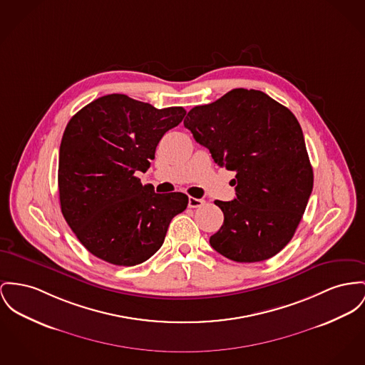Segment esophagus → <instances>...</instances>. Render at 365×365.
Instances as JSON below:
<instances>
[{"mask_svg":"<svg viewBox=\"0 0 365 365\" xmlns=\"http://www.w3.org/2000/svg\"><path fill=\"white\" fill-rule=\"evenodd\" d=\"M205 205V200L203 199H199V197H194V196H190L188 197V206L190 207H200Z\"/></svg>","mask_w":365,"mask_h":365,"instance_id":"esophagus-1","label":"esophagus"}]
</instances>
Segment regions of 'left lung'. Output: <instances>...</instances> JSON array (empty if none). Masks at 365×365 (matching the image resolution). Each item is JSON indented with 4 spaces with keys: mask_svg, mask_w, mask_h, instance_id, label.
Instances as JSON below:
<instances>
[{
    "mask_svg": "<svg viewBox=\"0 0 365 365\" xmlns=\"http://www.w3.org/2000/svg\"><path fill=\"white\" fill-rule=\"evenodd\" d=\"M184 125L220 168L237 173L234 200H215L224 222L212 247L238 263L263 262L294 235L313 191L302 127L263 91L235 88L192 108Z\"/></svg>",
    "mask_w": 365,
    "mask_h": 365,
    "instance_id": "8db88e82",
    "label": "left lung"
}]
</instances>
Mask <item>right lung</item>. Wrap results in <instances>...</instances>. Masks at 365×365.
Masks as SVG:
<instances>
[{
	"label": "right lung",
	"mask_w": 365,
	"mask_h": 365,
	"mask_svg": "<svg viewBox=\"0 0 365 365\" xmlns=\"http://www.w3.org/2000/svg\"><path fill=\"white\" fill-rule=\"evenodd\" d=\"M185 109H156L124 94L98 98L68 123L59 148L62 215L81 245L116 266L141 264L163 245L188 196L156 194L145 173L162 137Z\"/></svg>",
	"instance_id": "add662e5"
}]
</instances>
